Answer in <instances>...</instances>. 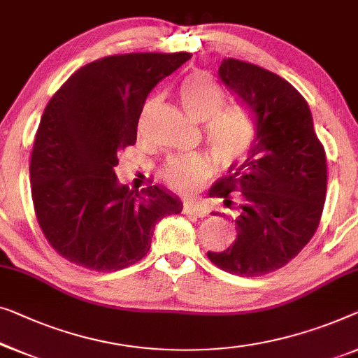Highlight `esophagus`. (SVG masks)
Here are the masks:
<instances>
[{
  "instance_id": "34e87169",
  "label": "esophagus",
  "mask_w": 358,
  "mask_h": 358,
  "mask_svg": "<svg viewBox=\"0 0 358 358\" xmlns=\"http://www.w3.org/2000/svg\"><path fill=\"white\" fill-rule=\"evenodd\" d=\"M184 213L185 215H194L196 217H205L206 215H208V210H206L203 205L190 203V201H187V203L184 205Z\"/></svg>"
}]
</instances>
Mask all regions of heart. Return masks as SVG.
Wrapping results in <instances>:
<instances>
[{
  "label": "heart",
  "instance_id": "b5f03b06",
  "mask_svg": "<svg viewBox=\"0 0 358 358\" xmlns=\"http://www.w3.org/2000/svg\"><path fill=\"white\" fill-rule=\"evenodd\" d=\"M179 95L185 113L194 121L205 122L206 143L217 163L227 166L250 148L255 138L250 116L239 106H222L224 93L208 76L203 72L190 74L180 85ZM155 105L157 100L145 105L141 131ZM159 178L169 187L190 194L210 178V166L201 157H174L159 169Z\"/></svg>",
  "mask_w": 358,
  "mask_h": 358
}]
</instances>
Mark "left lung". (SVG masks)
<instances>
[{"mask_svg":"<svg viewBox=\"0 0 358 358\" xmlns=\"http://www.w3.org/2000/svg\"><path fill=\"white\" fill-rule=\"evenodd\" d=\"M220 79L245 105L255 138L243 162L210 189L224 200L237 239L210 262L237 276H263L287 265L318 229L326 200V153L305 98L286 79L227 58Z\"/></svg>","mask_w":358,"mask_h":358,"instance_id":"1","label":"left lung"}]
</instances>
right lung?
Listing matches in <instances>:
<instances>
[{
	"label": "right lung",
	"mask_w": 358,
	"mask_h": 358,
	"mask_svg": "<svg viewBox=\"0 0 358 358\" xmlns=\"http://www.w3.org/2000/svg\"><path fill=\"white\" fill-rule=\"evenodd\" d=\"M190 58L106 56L76 71L51 96L35 136L30 189L45 239L67 262L103 273L131 266L148 253L155 224L182 211L159 185H121L115 168L137 141L148 93Z\"/></svg>",
	"instance_id": "1"
}]
</instances>
